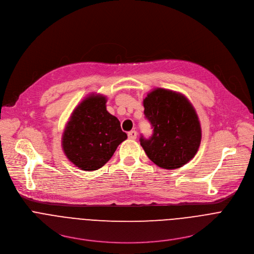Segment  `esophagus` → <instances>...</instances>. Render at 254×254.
I'll use <instances>...</instances> for the list:
<instances>
[{
	"label": "esophagus",
	"mask_w": 254,
	"mask_h": 254,
	"mask_svg": "<svg viewBox=\"0 0 254 254\" xmlns=\"http://www.w3.org/2000/svg\"><path fill=\"white\" fill-rule=\"evenodd\" d=\"M127 136H128V138H130V139H135V138H136V131H135V130H130V131H128Z\"/></svg>",
	"instance_id": "esophagus-1"
}]
</instances>
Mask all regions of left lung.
I'll list each match as a JSON object with an SVG mask.
<instances>
[{
    "mask_svg": "<svg viewBox=\"0 0 254 254\" xmlns=\"http://www.w3.org/2000/svg\"><path fill=\"white\" fill-rule=\"evenodd\" d=\"M144 117L153 134L139 138L149 159L167 170L179 169L190 162L201 142V126L195 108L186 96L156 88L143 99Z\"/></svg>",
    "mask_w": 254,
    "mask_h": 254,
    "instance_id": "8db88e82",
    "label": "left lung"
}]
</instances>
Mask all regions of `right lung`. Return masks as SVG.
I'll list each match as a JSON object with an SVG mask.
<instances>
[{
    "label": "right lung",
    "instance_id": "add662e5",
    "mask_svg": "<svg viewBox=\"0 0 254 254\" xmlns=\"http://www.w3.org/2000/svg\"><path fill=\"white\" fill-rule=\"evenodd\" d=\"M105 103V96L90 94L75 107L65 127L63 152L80 170L95 171L104 166L127 137Z\"/></svg>",
    "mask_w": 254,
    "mask_h": 254
}]
</instances>
